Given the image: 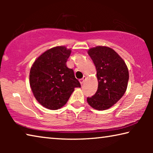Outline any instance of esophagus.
<instances>
[{"mask_svg":"<svg viewBox=\"0 0 153 153\" xmlns=\"http://www.w3.org/2000/svg\"><path fill=\"white\" fill-rule=\"evenodd\" d=\"M86 76H84V77H83V78L80 79H79L80 84H81L82 85L83 84H84V82H85V80H86Z\"/></svg>","mask_w":153,"mask_h":153,"instance_id":"1","label":"esophagus"}]
</instances>
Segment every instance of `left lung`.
Instances as JSON below:
<instances>
[{"mask_svg":"<svg viewBox=\"0 0 153 153\" xmlns=\"http://www.w3.org/2000/svg\"><path fill=\"white\" fill-rule=\"evenodd\" d=\"M97 69L98 89L91 98H87L90 107L106 110L117 103L127 90L129 71L125 61L108 46H98L88 51Z\"/></svg>","mask_w":153,"mask_h":153,"instance_id":"8db88e82","label":"left lung"}]
</instances>
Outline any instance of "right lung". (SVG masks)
<instances>
[{
    "label": "right lung",
    "instance_id": "1",
    "mask_svg": "<svg viewBox=\"0 0 153 153\" xmlns=\"http://www.w3.org/2000/svg\"><path fill=\"white\" fill-rule=\"evenodd\" d=\"M71 53V49L64 46L51 48L38 56L31 67L30 84L33 94L48 109L63 107L75 88L81 87L73 69L66 65Z\"/></svg>",
    "mask_w": 153,
    "mask_h": 153
}]
</instances>
